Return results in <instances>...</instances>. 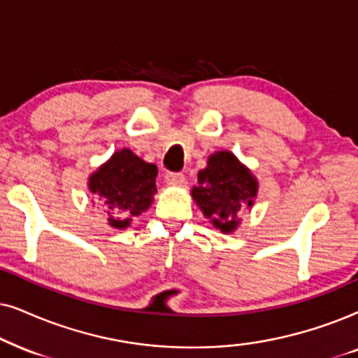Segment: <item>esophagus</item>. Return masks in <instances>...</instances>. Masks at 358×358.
<instances>
[{
    "label": "esophagus",
    "mask_w": 358,
    "mask_h": 358,
    "mask_svg": "<svg viewBox=\"0 0 358 358\" xmlns=\"http://www.w3.org/2000/svg\"><path fill=\"white\" fill-rule=\"evenodd\" d=\"M165 182L171 185V187H178V185H182L185 182V175L183 173H173V171H169V173L165 175Z\"/></svg>",
    "instance_id": "esophagus-1"
}]
</instances>
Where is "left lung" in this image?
<instances>
[{
	"mask_svg": "<svg viewBox=\"0 0 358 358\" xmlns=\"http://www.w3.org/2000/svg\"><path fill=\"white\" fill-rule=\"evenodd\" d=\"M257 193L254 173L232 152L217 150L209 155L206 169L198 171L192 198L214 227L231 234L241 224L239 211L254 206Z\"/></svg>",
	"mask_w": 358,
	"mask_h": 358,
	"instance_id": "1",
	"label": "left lung"
}]
</instances>
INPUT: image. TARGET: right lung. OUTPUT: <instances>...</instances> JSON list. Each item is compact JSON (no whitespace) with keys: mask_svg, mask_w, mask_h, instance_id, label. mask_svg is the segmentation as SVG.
<instances>
[{"mask_svg":"<svg viewBox=\"0 0 358 358\" xmlns=\"http://www.w3.org/2000/svg\"><path fill=\"white\" fill-rule=\"evenodd\" d=\"M159 170L142 160L131 149L116 150L109 160L88 176V189L94 201L108 214L114 229L131 226L132 217L150 208L157 193L155 178Z\"/></svg>","mask_w":358,"mask_h":358,"instance_id":"1","label":"right lung"}]
</instances>
